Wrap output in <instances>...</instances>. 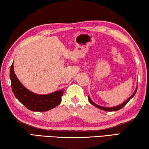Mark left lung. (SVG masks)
Wrapping results in <instances>:
<instances>
[{"label": "left lung", "mask_w": 149, "mask_h": 149, "mask_svg": "<svg viewBox=\"0 0 149 149\" xmlns=\"http://www.w3.org/2000/svg\"><path fill=\"white\" fill-rule=\"evenodd\" d=\"M136 91H137V88H136V90L135 91V92H133V94L131 95V97H129V98L126 101H125L123 102V104H120V105H119V106H115V107H113V108H106V107H102V106H99V105H97V104H96L95 103H94L92 101V100L91 99V97H90V96H88V100H89V102H90V103H91V104H92L93 105V106H94L95 107H96V108H99V109H102V110H104V111H118V110H119V109H121L123 108V107H124L125 106V105L128 103V102L132 98V97L135 96V94H136Z\"/></svg>", "instance_id": "8db88e82"}]
</instances>
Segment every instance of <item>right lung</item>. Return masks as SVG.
<instances>
[{
  "instance_id": "right-lung-1",
  "label": "right lung",
  "mask_w": 149,
  "mask_h": 149,
  "mask_svg": "<svg viewBox=\"0 0 149 149\" xmlns=\"http://www.w3.org/2000/svg\"><path fill=\"white\" fill-rule=\"evenodd\" d=\"M12 91L22 104L28 109L33 111H45L50 110L59 105L64 91H56L53 93L40 95L33 93L24 87L18 79L14 71L13 63L10 69Z\"/></svg>"
}]
</instances>
